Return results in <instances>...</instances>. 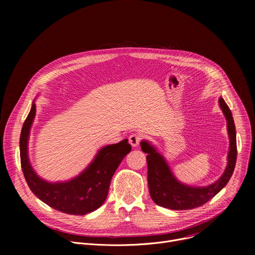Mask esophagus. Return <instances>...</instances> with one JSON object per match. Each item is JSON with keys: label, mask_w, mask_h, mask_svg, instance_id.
Here are the masks:
<instances>
[{"label": "esophagus", "mask_w": 255, "mask_h": 255, "mask_svg": "<svg viewBox=\"0 0 255 255\" xmlns=\"http://www.w3.org/2000/svg\"><path fill=\"white\" fill-rule=\"evenodd\" d=\"M142 136L140 134H132L129 136V142L132 146H137L141 141Z\"/></svg>", "instance_id": "34e87169"}]
</instances>
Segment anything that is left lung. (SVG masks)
<instances>
[{"instance_id":"1","label":"left lung","mask_w":255,"mask_h":255,"mask_svg":"<svg viewBox=\"0 0 255 255\" xmlns=\"http://www.w3.org/2000/svg\"><path fill=\"white\" fill-rule=\"evenodd\" d=\"M219 104L227 121L231 145L226 169L216 183L203 188H195L181 184L172 176L163 157L146 141L140 142L142 152L148 154V185L151 198L156 205L170 210H192L205 205L229 183L237 161L236 126L233 114L223 98H219Z\"/></svg>"}]
</instances>
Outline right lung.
Here are the masks:
<instances>
[{
	"label": "right lung",
	"mask_w": 255,
	"mask_h": 255,
	"mask_svg": "<svg viewBox=\"0 0 255 255\" xmlns=\"http://www.w3.org/2000/svg\"><path fill=\"white\" fill-rule=\"evenodd\" d=\"M35 112L33 103L19 138L21 169L30 189L43 203L66 214L80 216L97 210L105 202L115 171L131 151L128 139L104 146L92 164L77 178L66 183L50 184L36 175L28 159V138Z\"/></svg>",
	"instance_id": "obj_1"
}]
</instances>
